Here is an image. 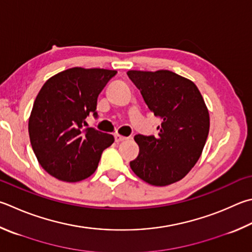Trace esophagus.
I'll return each mask as SVG.
<instances>
[{"mask_svg":"<svg viewBox=\"0 0 252 252\" xmlns=\"http://www.w3.org/2000/svg\"><path fill=\"white\" fill-rule=\"evenodd\" d=\"M126 139H127L126 136H123V135H120V134L114 135V140H116V142H122V141H125Z\"/></svg>","mask_w":252,"mask_h":252,"instance_id":"esophagus-1","label":"esophagus"}]
</instances>
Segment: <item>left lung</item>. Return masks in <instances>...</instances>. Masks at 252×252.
<instances>
[{
  "instance_id": "1",
  "label": "left lung",
  "mask_w": 252,
  "mask_h": 252,
  "mask_svg": "<svg viewBox=\"0 0 252 252\" xmlns=\"http://www.w3.org/2000/svg\"><path fill=\"white\" fill-rule=\"evenodd\" d=\"M154 116L162 120L158 134H136L138 158L130 162L141 180L166 186L182 180L198 161L209 132V113L193 81L170 70H129Z\"/></svg>"
}]
</instances>
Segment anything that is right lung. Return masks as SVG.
Here are the masks:
<instances>
[{"label":"right lung","mask_w":252,"mask_h":252,"mask_svg":"<svg viewBox=\"0 0 252 252\" xmlns=\"http://www.w3.org/2000/svg\"><path fill=\"white\" fill-rule=\"evenodd\" d=\"M116 70L75 67L53 76L36 97L29 121L32 148L50 175L78 182L97 170L103 150L114 138L94 127L86 118H98V95Z\"/></svg>","instance_id":"obj_1"}]
</instances>
